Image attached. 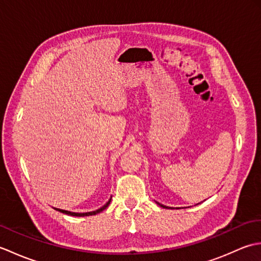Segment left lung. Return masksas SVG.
<instances>
[{
	"instance_id": "1",
	"label": "left lung",
	"mask_w": 261,
	"mask_h": 261,
	"mask_svg": "<svg viewBox=\"0 0 261 261\" xmlns=\"http://www.w3.org/2000/svg\"><path fill=\"white\" fill-rule=\"evenodd\" d=\"M159 206H162V207H164V208H171V207H168V206H165V205H163V204H160V203H158V202H156Z\"/></svg>"
}]
</instances>
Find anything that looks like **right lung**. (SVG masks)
I'll return each mask as SVG.
<instances>
[{
	"label": "right lung",
	"instance_id": "right-lung-1",
	"mask_svg": "<svg viewBox=\"0 0 261 261\" xmlns=\"http://www.w3.org/2000/svg\"><path fill=\"white\" fill-rule=\"evenodd\" d=\"M112 198V197H111ZM111 198L109 199V201L107 202V204H104L102 207H99V208H97V210H95V211H92V212H85V213H76V212H70V211H66V210H60V208H55L56 211H58V212H60V213H64V214H67V215H71V216H90V215H95V214H97V213H99V212H102V211H104L105 208H107L109 205H110V203H111Z\"/></svg>",
	"mask_w": 261,
	"mask_h": 261
}]
</instances>
